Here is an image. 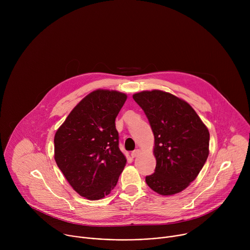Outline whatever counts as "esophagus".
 Wrapping results in <instances>:
<instances>
[{"mask_svg": "<svg viewBox=\"0 0 250 250\" xmlns=\"http://www.w3.org/2000/svg\"><path fill=\"white\" fill-rule=\"evenodd\" d=\"M139 153H140V150H139V149H135V150H133V151L131 152V156H132V157H136V156H138Z\"/></svg>", "mask_w": 250, "mask_h": 250, "instance_id": "34e87169", "label": "esophagus"}]
</instances>
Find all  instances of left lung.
Returning <instances> with one entry per match:
<instances>
[{
    "label": "left lung",
    "mask_w": 250,
    "mask_h": 250,
    "mask_svg": "<svg viewBox=\"0 0 250 250\" xmlns=\"http://www.w3.org/2000/svg\"><path fill=\"white\" fill-rule=\"evenodd\" d=\"M144 110L154 134L156 167L146 176L154 192L170 196L193 182L208 156L209 133L192 106L182 99L159 90L132 96Z\"/></svg>",
    "instance_id": "1"
}]
</instances>
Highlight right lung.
<instances>
[{
  "label": "right lung",
  "instance_id": "right-lung-1",
  "mask_svg": "<svg viewBox=\"0 0 250 250\" xmlns=\"http://www.w3.org/2000/svg\"><path fill=\"white\" fill-rule=\"evenodd\" d=\"M126 95L96 90L71 111L54 136V159L82 197L100 200L116 187L126 159L119 147L116 118Z\"/></svg>",
  "mask_w": 250,
  "mask_h": 250
}]
</instances>
